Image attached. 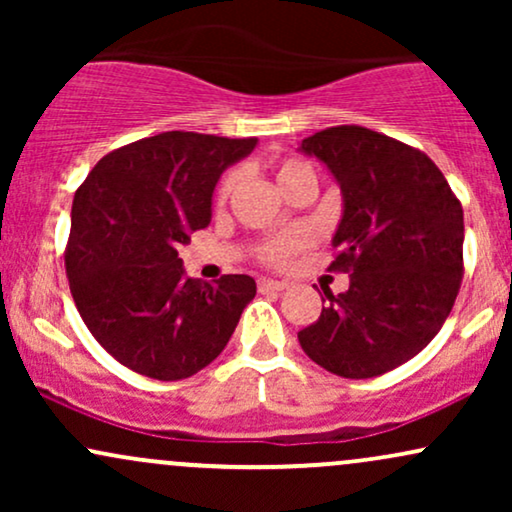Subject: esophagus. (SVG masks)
Here are the masks:
<instances>
[{
  "label": "esophagus",
  "instance_id": "obj_1",
  "mask_svg": "<svg viewBox=\"0 0 512 512\" xmlns=\"http://www.w3.org/2000/svg\"><path fill=\"white\" fill-rule=\"evenodd\" d=\"M286 281H276V279H257V289L260 291H284Z\"/></svg>",
  "mask_w": 512,
  "mask_h": 512
}]
</instances>
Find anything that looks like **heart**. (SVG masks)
<instances>
[{
  "label": "heart",
  "mask_w": 512,
  "mask_h": 512,
  "mask_svg": "<svg viewBox=\"0 0 512 512\" xmlns=\"http://www.w3.org/2000/svg\"><path fill=\"white\" fill-rule=\"evenodd\" d=\"M272 168H274V178L279 182L281 190H286L293 180L315 178L310 163H305L303 158H296V156L281 158V161H276ZM233 187H236V173H226L221 178L219 187H216V199H219V202L228 199V195L233 192ZM305 245H308V231L301 226H293V228H286V231L274 233V236L262 238L255 248V257L257 262L267 264V267H284V264L289 262L293 255H298Z\"/></svg>",
  "instance_id": "heart-1"
}]
</instances>
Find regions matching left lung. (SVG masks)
Wrapping results in <instances>:
<instances>
[{"mask_svg": "<svg viewBox=\"0 0 512 512\" xmlns=\"http://www.w3.org/2000/svg\"><path fill=\"white\" fill-rule=\"evenodd\" d=\"M301 149L342 187L330 272L351 281L337 296L325 291L298 342L334 375L375 378L414 358L448 320L464 274L462 204L424 151L368 127H327Z\"/></svg>", "mask_w": 512, "mask_h": 512, "instance_id": "1", "label": "left lung"}]
</instances>
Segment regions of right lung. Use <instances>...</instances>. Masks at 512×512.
I'll return each instance as SVG.
<instances>
[{"label": "right lung", "mask_w": 512, "mask_h": 512, "mask_svg": "<svg viewBox=\"0 0 512 512\" xmlns=\"http://www.w3.org/2000/svg\"><path fill=\"white\" fill-rule=\"evenodd\" d=\"M257 139L163 132L110 151L74 195L64 248L81 320L115 361L154 380L209 366L255 298V279H190L178 248L209 226L219 175Z\"/></svg>", "instance_id": "obj_1"}]
</instances>
